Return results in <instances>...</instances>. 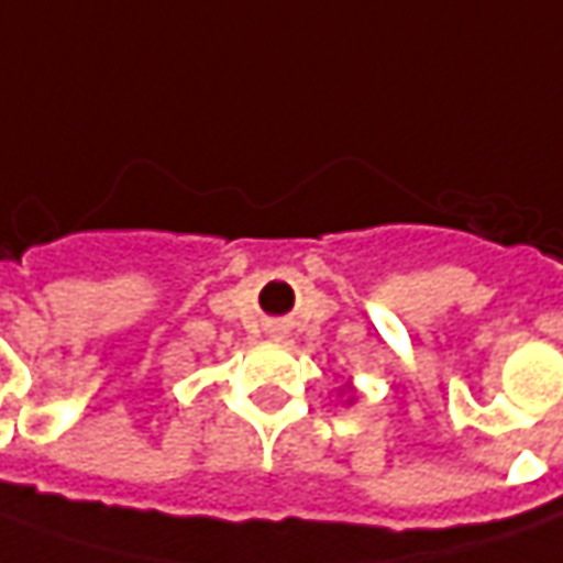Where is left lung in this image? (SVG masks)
Segmentation results:
<instances>
[{
  "instance_id": "obj_1",
  "label": "left lung",
  "mask_w": 563,
  "mask_h": 563,
  "mask_svg": "<svg viewBox=\"0 0 563 563\" xmlns=\"http://www.w3.org/2000/svg\"><path fill=\"white\" fill-rule=\"evenodd\" d=\"M346 393L349 398H346V405H352V401H355V386H352V383H346V386H343V389H340V395Z\"/></svg>"
}]
</instances>
